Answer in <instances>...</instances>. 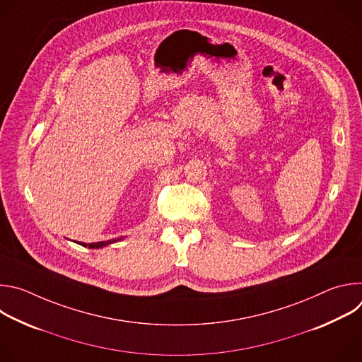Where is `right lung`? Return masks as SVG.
<instances>
[{"label": "right lung", "mask_w": 362, "mask_h": 362, "mask_svg": "<svg viewBox=\"0 0 362 362\" xmlns=\"http://www.w3.org/2000/svg\"><path fill=\"white\" fill-rule=\"evenodd\" d=\"M112 242H115V240H107V242H97V243H88V245H86V243H81L83 246H88L90 249H98V247H103V246H106V245H109V243H112Z\"/></svg>", "instance_id": "1"}]
</instances>
